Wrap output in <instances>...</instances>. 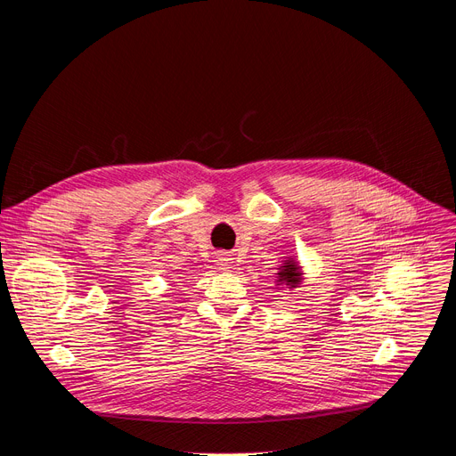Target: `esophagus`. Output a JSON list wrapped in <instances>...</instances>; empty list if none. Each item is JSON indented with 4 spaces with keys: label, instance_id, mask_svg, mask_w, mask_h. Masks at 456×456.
Segmentation results:
<instances>
[{
    "label": "esophagus",
    "instance_id": "1",
    "mask_svg": "<svg viewBox=\"0 0 456 456\" xmlns=\"http://www.w3.org/2000/svg\"><path fill=\"white\" fill-rule=\"evenodd\" d=\"M218 262H220V266H222V270H227V268L231 266V258H229V255H220Z\"/></svg>",
    "mask_w": 456,
    "mask_h": 456
}]
</instances>
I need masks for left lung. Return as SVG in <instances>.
I'll list each match as a JSON object with an SVG mask.
<instances>
[{
    "label": "left lung",
    "instance_id": "left-lung-1",
    "mask_svg": "<svg viewBox=\"0 0 456 456\" xmlns=\"http://www.w3.org/2000/svg\"><path fill=\"white\" fill-rule=\"evenodd\" d=\"M277 270H279V273H277V284L282 286V289L294 290V289H297V286L301 284V281H303V272H301V266L297 265V260L286 258Z\"/></svg>",
    "mask_w": 456,
    "mask_h": 456
}]
</instances>
